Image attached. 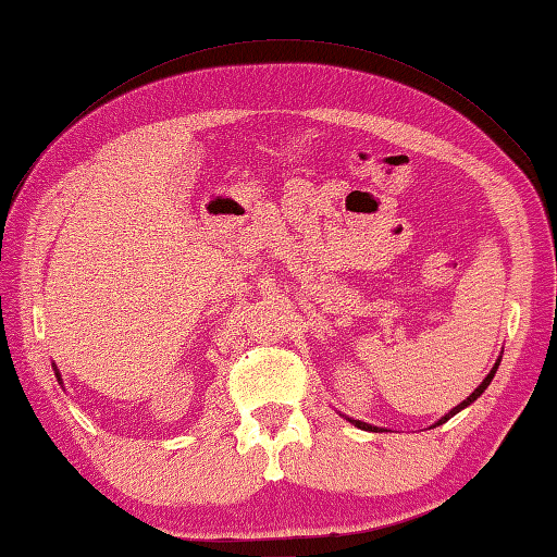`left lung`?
<instances>
[{
  "label": "left lung",
  "mask_w": 557,
  "mask_h": 557,
  "mask_svg": "<svg viewBox=\"0 0 557 557\" xmlns=\"http://www.w3.org/2000/svg\"><path fill=\"white\" fill-rule=\"evenodd\" d=\"M498 363H500V357L496 359V363H494V369L490 371V373H486V377H484V381L478 385V387H474V392H472V395L468 397V399H463V401H460L458 406H454V409L449 411V413H444L440 420H437V423L435 425H432V428H437V425H442V423H446V420H449V418H454L458 411H463V409H468V406L474 401V399H478V397H482V392L486 389V387H490V383L494 381V375H496V369H498ZM341 416H345V413H341ZM347 420H349V423L351 425H355V428H359V430H366V432H383V428H377V425H371V423H363V420H355V418H349V416H345Z\"/></svg>",
  "instance_id": "1"
}]
</instances>
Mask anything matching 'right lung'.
Instances as JSON below:
<instances>
[{
    "instance_id": "add662e5",
    "label": "right lung",
    "mask_w": 557,
    "mask_h": 557,
    "mask_svg": "<svg viewBox=\"0 0 557 557\" xmlns=\"http://www.w3.org/2000/svg\"><path fill=\"white\" fill-rule=\"evenodd\" d=\"M53 373H57V381H59V385H63V377H61V373H59V369H57V363H53Z\"/></svg>"
}]
</instances>
